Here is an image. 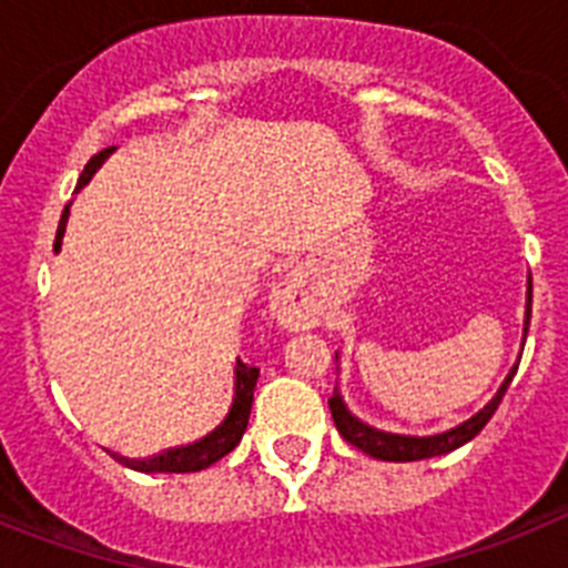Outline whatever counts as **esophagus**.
Returning a JSON list of instances; mask_svg holds the SVG:
<instances>
[{
    "instance_id": "34e87169",
    "label": "esophagus",
    "mask_w": 568,
    "mask_h": 568,
    "mask_svg": "<svg viewBox=\"0 0 568 568\" xmlns=\"http://www.w3.org/2000/svg\"><path fill=\"white\" fill-rule=\"evenodd\" d=\"M304 290V278L298 273L287 275V278L281 281L278 290L273 295V313L275 318L290 329H298L301 327V304H298V295Z\"/></svg>"
}]
</instances>
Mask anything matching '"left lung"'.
Returning a JSON list of instances; mask_svg holds the SVG:
<instances>
[{
  "label": "left lung",
  "instance_id": "left-lung-1",
  "mask_svg": "<svg viewBox=\"0 0 568 568\" xmlns=\"http://www.w3.org/2000/svg\"><path fill=\"white\" fill-rule=\"evenodd\" d=\"M529 318H531V275H529V281H526L524 341H526V333H529ZM335 358H338V353H335ZM515 373H518V364L511 366L509 375H506L504 384H500V389L495 393V398H491L484 409H478V413L471 415L469 420H464V424L453 426V429H446V433H438V435H420L418 438V435H398V433H384V429H375V426L364 424V420L355 418V415L349 413V406L344 404V395H341L338 386H335L333 398H329V413H333V420H335V426H338L341 438L349 440L353 446H358L361 453H366L369 458L395 460V464L438 458V455H449V453H455L458 446L469 444V440L475 438V435H478L486 424H489V418L495 415V409H498L500 398H504L506 386L511 384Z\"/></svg>",
  "mask_w": 568,
  "mask_h": 568
}]
</instances>
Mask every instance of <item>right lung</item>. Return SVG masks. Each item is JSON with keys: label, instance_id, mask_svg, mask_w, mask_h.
I'll return each instance as SVG.
<instances>
[{"label": "right lung", "instance_id": "obj_1", "mask_svg": "<svg viewBox=\"0 0 568 568\" xmlns=\"http://www.w3.org/2000/svg\"><path fill=\"white\" fill-rule=\"evenodd\" d=\"M115 148L102 150L84 164L82 175H79L77 190L90 184V179L97 175V170L102 168L104 159L113 153ZM68 215H70V204H64L62 210V222H59L57 230V241H53V253L62 250V239H64V227H68ZM255 381H258V369L255 366L241 364L235 361V369H233V404H230V413L224 415V420L215 426L213 433H207L204 438H199L195 444L187 446H175V449H168L162 455H153V458H144V460H135V458H122V455H115L113 458L119 460L122 466L135 471H144V475H153V471H199V469H207L213 466L215 460H222L224 455L233 453L235 446H239L241 435L247 429V420H250V409H253V393H255Z\"/></svg>", "mask_w": 568, "mask_h": 568}]
</instances>
